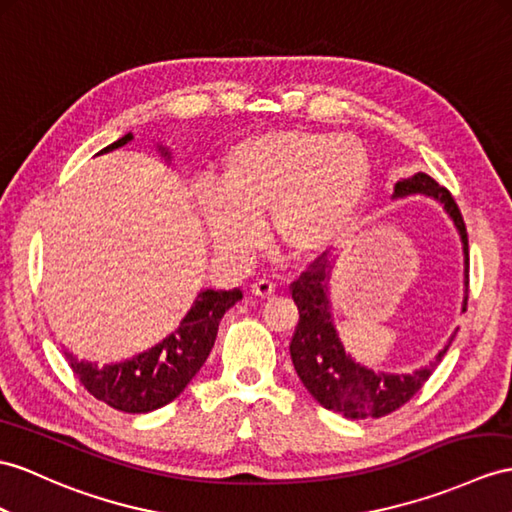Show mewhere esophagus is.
I'll return each mask as SVG.
<instances>
[{
	"instance_id": "34e87169",
	"label": "esophagus",
	"mask_w": 512,
	"mask_h": 512,
	"mask_svg": "<svg viewBox=\"0 0 512 512\" xmlns=\"http://www.w3.org/2000/svg\"><path fill=\"white\" fill-rule=\"evenodd\" d=\"M273 291H276V284H273L271 280H256L252 284V293L256 297H269V295H273Z\"/></svg>"
}]
</instances>
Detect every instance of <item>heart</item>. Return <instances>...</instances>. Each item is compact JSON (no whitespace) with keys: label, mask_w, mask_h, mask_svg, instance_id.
Masks as SVG:
<instances>
[{"label":"heart","mask_w":512,"mask_h":512,"mask_svg":"<svg viewBox=\"0 0 512 512\" xmlns=\"http://www.w3.org/2000/svg\"><path fill=\"white\" fill-rule=\"evenodd\" d=\"M373 160L356 136L317 130L260 132L230 147L219 182L195 186V204L210 241L230 258L263 245V219L297 258L341 247L363 217Z\"/></svg>","instance_id":"heart-1"}]
</instances>
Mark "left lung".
<instances>
[{
	"label": "left lung",
	"mask_w": 512,
	"mask_h": 512,
	"mask_svg": "<svg viewBox=\"0 0 512 512\" xmlns=\"http://www.w3.org/2000/svg\"><path fill=\"white\" fill-rule=\"evenodd\" d=\"M410 195H426L434 199L443 206L447 217L454 221L465 256V313L469 291V243L463 215H460L450 191L443 189L439 182L423 171L395 182L393 199H404ZM332 269L334 260L321 256L299 276L297 282H293V302L299 310V321L289 347L293 367L308 393L323 408L350 419L384 417L404 406L421 389L423 382L432 376L434 367L441 363L445 352L450 350L456 332L447 339L443 350L434 356V360H430V365L410 373L373 371L356 363L345 352L339 330L334 326L330 304Z\"/></svg>",
	"instance_id": "8db88e82"
}]
</instances>
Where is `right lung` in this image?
Here are the masks:
<instances>
[{
	"instance_id": "1",
	"label": "right lung",
	"mask_w": 512,
	"mask_h": 512,
	"mask_svg": "<svg viewBox=\"0 0 512 512\" xmlns=\"http://www.w3.org/2000/svg\"><path fill=\"white\" fill-rule=\"evenodd\" d=\"M132 139V132H128L119 141L104 147L99 154L115 152ZM156 147L158 154L169 162V149L165 145ZM241 297V289L199 291L176 332L165 336L152 350L121 360V363L99 367L89 360H78V356L71 352H65V358L84 389L99 402L123 410V413H149V410L176 400L195 373L202 369L215 345L221 317Z\"/></svg>"
}]
</instances>
